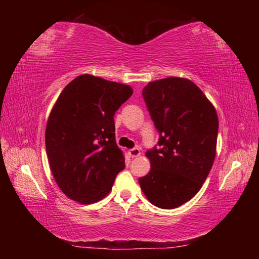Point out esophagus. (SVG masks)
I'll return each instance as SVG.
<instances>
[{
    "instance_id": "obj_1",
    "label": "esophagus",
    "mask_w": 259,
    "mask_h": 259,
    "mask_svg": "<svg viewBox=\"0 0 259 259\" xmlns=\"http://www.w3.org/2000/svg\"><path fill=\"white\" fill-rule=\"evenodd\" d=\"M140 154H142V153H140L139 148H133V150L129 151V155L131 157H138L140 156Z\"/></svg>"
}]
</instances>
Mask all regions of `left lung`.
Segmentation results:
<instances>
[{
	"label": "left lung",
	"instance_id": "1",
	"mask_svg": "<svg viewBox=\"0 0 259 259\" xmlns=\"http://www.w3.org/2000/svg\"><path fill=\"white\" fill-rule=\"evenodd\" d=\"M143 97L160 134V147L146 152L151 170L138 182L152 204L175 209L190 201L208 177L216 156L218 116L188 78L150 82Z\"/></svg>",
	"mask_w": 259,
	"mask_h": 259
}]
</instances>
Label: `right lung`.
I'll list each match as a JSON object with an SVG mask.
<instances>
[{"label": "right lung", "mask_w": 259, "mask_h": 259, "mask_svg": "<svg viewBox=\"0 0 259 259\" xmlns=\"http://www.w3.org/2000/svg\"><path fill=\"white\" fill-rule=\"evenodd\" d=\"M128 84L82 74L61 91L46 128L51 172L65 195L82 204L104 199L124 155L115 142L114 114L133 95Z\"/></svg>", "instance_id": "obj_1"}]
</instances>
